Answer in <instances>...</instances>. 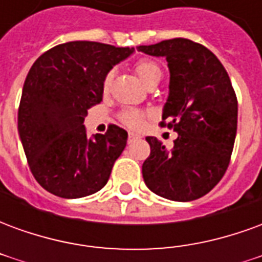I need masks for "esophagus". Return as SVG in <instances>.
Listing matches in <instances>:
<instances>
[{
  "label": "esophagus",
  "instance_id": "1",
  "mask_svg": "<svg viewBox=\"0 0 262 262\" xmlns=\"http://www.w3.org/2000/svg\"><path fill=\"white\" fill-rule=\"evenodd\" d=\"M140 135H137V133H133V132H130L129 133V143L135 142V140H137V139H140Z\"/></svg>",
  "mask_w": 262,
  "mask_h": 262
}]
</instances>
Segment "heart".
Instances as JSON below:
<instances>
[{"mask_svg": "<svg viewBox=\"0 0 262 262\" xmlns=\"http://www.w3.org/2000/svg\"><path fill=\"white\" fill-rule=\"evenodd\" d=\"M135 70H136V74L139 75V78L143 81V84H146L147 86L151 85V84H157L163 78V70L153 60L144 59L137 61ZM112 80H114V70L108 71L106 75L103 77V90L105 91L109 90ZM147 116L148 112L143 111V109L125 108L120 111L119 119L123 125L130 127V129H140L144 125Z\"/></svg>", "mask_w": 262, "mask_h": 262, "instance_id": "1", "label": "heart"}]
</instances>
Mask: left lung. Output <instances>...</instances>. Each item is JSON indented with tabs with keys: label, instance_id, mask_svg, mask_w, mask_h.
Here are the masks:
<instances>
[{
	"label": "left lung",
	"instance_id": "1",
	"mask_svg": "<svg viewBox=\"0 0 262 262\" xmlns=\"http://www.w3.org/2000/svg\"><path fill=\"white\" fill-rule=\"evenodd\" d=\"M137 50L168 63L170 94L161 125L178 133L170 151L156 137H146L150 156L143 163V180L159 196L195 201L212 191L229 167L237 132L236 92L219 59L199 43L177 37Z\"/></svg>",
	"mask_w": 262,
	"mask_h": 262
}]
</instances>
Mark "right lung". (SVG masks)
Returning <instances> with one entry per match:
<instances>
[{
  "label": "right lung",
  "mask_w": 262,
  "mask_h": 262,
  "mask_svg": "<svg viewBox=\"0 0 262 262\" xmlns=\"http://www.w3.org/2000/svg\"><path fill=\"white\" fill-rule=\"evenodd\" d=\"M133 48L98 42L54 46L26 75L18 132L32 174L46 191L66 199L102 189L126 147L127 132L109 125L105 135L86 136V111L102 101L103 77Z\"/></svg>",
  "instance_id": "right-lung-1"
}]
</instances>
